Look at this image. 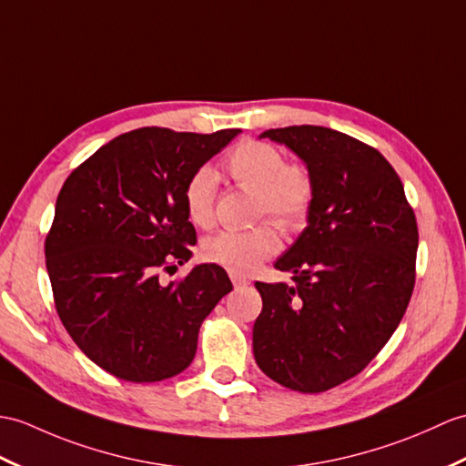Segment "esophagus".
Listing matches in <instances>:
<instances>
[{
  "instance_id": "1",
  "label": "esophagus",
  "mask_w": 466,
  "mask_h": 466,
  "mask_svg": "<svg viewBox=\"0 0 466 466\" xmlns=\"http://www.w3.org/2000/svg\"><path fill=\"white\" fill-rule=\"evenodd\" d=\"M230 279H232V284H234L236 288H240V286H248V284H250V279L244 278V276H238V274H232V276H230Z\"/></svg>"
}]
</instances>
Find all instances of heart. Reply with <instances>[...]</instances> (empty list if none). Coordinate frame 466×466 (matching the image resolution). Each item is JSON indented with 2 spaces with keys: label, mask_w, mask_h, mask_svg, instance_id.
<instances>
[{
  "label": "heart",
  "mask_w": 466,
  "mask_h": 466,
  "mask_svg": "<svg viewBox=\"0 0 466 466\" xmlns=\"http://www.w3.org/2000/svg\"><path fill=\"white\" fill-rule=\"evenodd\" d=\"M226 172L236 187L254 192L256 218L268 216L284 230H298L308 222L316 184L304 162H284L274 145L246 138L226 158ZM214 194L216 177L207 167L194 172L184 187V208L198 228H210L214 222ZM278 250L279 236L272 224H259L242 232H220L202 244L207 262L240 276L252 274Z\"/></svg>",
  "instance_id": "b5f03b06"
}]
</instances>
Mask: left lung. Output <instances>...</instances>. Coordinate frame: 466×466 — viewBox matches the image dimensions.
<instances>
[{
	"instance_id": "1",
	"label": "left lung",
	"mask_w": 466,
	"mask_h": 466,
	"mask_svg": "<svg viewBox=\"0 0 466 466\" xmlns=\"http://www.w3.org/2000/svg\"><path fill=\"white\" fill-rule=\"evenodd\" d=\"M309 168L308 226L276 259L291 284L256 282L259 370L299 393L351 380L381 351L415 286L419 232L403 182L373 147L326 127L269 128Z\"/></svg>"
}]
</instances>
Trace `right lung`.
<instances>
[{
  "label": "right lung",
  "instance_id": "1",
  "mask_svg": "<svg viewBox=\"0 0 466 466\" xmlns=\"http://www.w3.org/2000/svg\"><path fill=\"white\" fill-rule=\"evenodd\" d=\"M238 133L137 128L63 184L46 240L56 308L79 350L118 380L155 383L187 370L202 321L232 289L216 264L167 286L158 269L192 258L184 187Z\"/></svg>",
  "mask_w": 466,
  "mask_h": 466
}]
</instances>
